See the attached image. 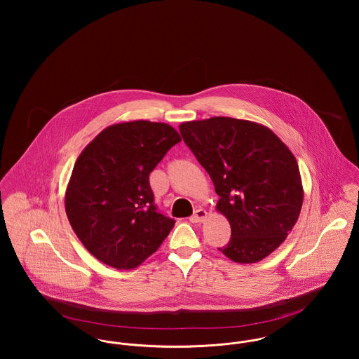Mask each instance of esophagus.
<instances>
[{
	"label": "esophagus",
	"instance_id": "esophagus-1",
	"mask_svg": "<svg viewBox=\"0 0 359 359\" xmlns=\"http://www.w3.org/2000/svg\"><path fill=\"white\" fill-rule=\"evenodd\" d=\"M205 217H207V211L203 210V208H199V210H196V211L189 217V222H203L205 219Z\"/></svg>",
	"mask_w": 359,
	"mask_h": 359
}]
</instances>
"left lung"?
I'll use <instances>...</instances> for the list:
<instances>
[{
    "label": "left lung",
    "mask_w": 359,
    "mask_h": 359,
    "mask_svg": "<svg viewBox=\"0 0 359 359\" xmlns=\"http://www.w3.org/2000/svg\"><path fill=\"white\" fill-rule=\"evenodd\" d=\"M186 145L210 175L231 238L219 250L252 264L277 249L299 218L303 186L294 156L262 125L229 117L184 122Z\"/></svg>",
    "instance_id": "obj_1"
}]
</instances>
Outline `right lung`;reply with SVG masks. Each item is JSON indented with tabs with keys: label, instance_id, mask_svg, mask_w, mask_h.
Listing matches in <instances>:
<instances>
[{
	"label": "right lung",
	"instance_id": "add662e5",
	"mask_svg": "<svg viewBox=\"0 0 359 359\" xmlns=\"http://www.w3.org/2000/svg\"><path fill=\"white\" fill-rule=\"evenodd\" d=\"M179 133L167 123L111 125L78 157L66 191L71 227L103 264L132 269L154 255L175 219L158 212L149 173Z\"/></svg>",
	"mask_w": 359,
	"mask_h": 359
}]
</instances>
